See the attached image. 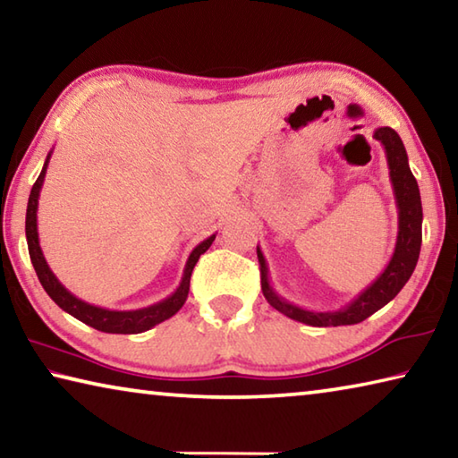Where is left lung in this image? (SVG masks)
<instances>
[{
  "label": "left lung",
  "mask_w": 458,
  "mask_h": 458,
  "mask_svg": "<svg viewBox=\"0 0 458 458\" xmlns=\"http://www.w3.org/2000/svg\"><path fill=\"white\" fill-rule=\"evenodd\" d=\"M374 139L384 145L387 169H390V182L396 198L398 208V236L394 254L384 273L379 275L374 283L366 286L352 303L337 309V311H311L291 303L278 294L268 278L267 259L257 246L259 262H260V284L262 293L270 305L278 313H283L299 323L311 325V327H337V325H355L368 319L369 315L379 311L384 305L396 297L402 286L412 276L418 257H420L422 244V201L420 190H418L416 177L410 172L408 155L402 143L400 135L390 127H379L374 131Z\"/></svg>",
  "instance_id": "obj_1"
}]
</instances>
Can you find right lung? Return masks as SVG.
Returning a JSON list of instances; mask_svg holds the SVG:
<instances>
[{
  "label": "right lung",
  "instance_id": "1",
  "mask_svg": "<svg viewBox=\"0 0 458 458\" xmlns=\"http://www.w3.org/2000/svg\"><path fill=\"white\" fill-rule=\"evenodd\" d=\"M50 157H52V151L48 153V157H46L42 172H40V175H38L32 191H30L28 210H26L28 250H30V259H32L34 270H36L38 278H40L44 291L50 294V299L62 309V311L71 313L79 321L87 323V325H90V327L105 331V333H123V335H131V333H143L147 329L155 327V325H159L161 321L169 319V317H174L183 307L185 299H188L190 278H191L193 267H196V262L201 254H204L208 248L212 246V242L216 240V234L208 236L204 242H199L196 248H193L191 254L188 257V262H185L180 286H177V289L169 294L167 299L159 301V303L149 305V307L135 309V311H113V309L90 305V303H87V301L76 297V294H72L64 284L58 281L56 275L50 270L48 262H46L44 252L40 248V238H38V198H40V190L44 185V175H46V169H48Z\"/></svg>",
  "mask_w": 458,
  "mask_h": 458
}]
</instances>
